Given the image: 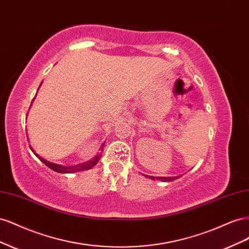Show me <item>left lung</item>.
<instances>
[{"label":"left lung","instance_id":"8db88e82","mask_svg":"<svg viewBox=\"0 0 249 249\" xmlns=\"http://www.w3.org/2000/svg\"><path fill=\"white\" fill-rule=\"evenodd\" d=\"M148 178L150 179H159V180H163V182H171V180H175L177 179L178 177H172V178H165V177H158V178H155V177H147Z\"/></svg>","mask_w":249,"mask_h":249}]
</instances>
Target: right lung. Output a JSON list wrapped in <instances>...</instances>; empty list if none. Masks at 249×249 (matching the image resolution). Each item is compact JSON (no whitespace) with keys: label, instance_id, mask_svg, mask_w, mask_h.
I'll use <instances>...</instances> for the list:
<instances>
[{"label":"right lung","instance_id":"right-lung-1","mask_svg":"<svg viewBox=\"0 0 249 249\" xmlns=\"http://www.w3.org/2000/svg\"><path fill=\"white\" fill-rule=\"evenodd\" d=\"M34 100V99H33ZM105 144H103L104 146ZM32 149V147H31ZM103 150V148H102ZM32 152L34 153V150L32 149ZM35 156L38 158V159L47 165V166L49 168H51L52 170H54L56 172H59V173H72V172H78V171H83V170H88V169H91L93 166H95V164L99 162V160L101 159V156L102 155H97L95 156L93 159L91 161L89 162H86L84 164H79V165H76V166H63V165H59V164H55V163H52V162H49L47 160H44L43 158L39 157L38 155H37L36 153H34Z\"/></svg>","mask_w":249,"mask_h":249}]
</instances>
